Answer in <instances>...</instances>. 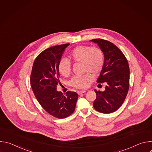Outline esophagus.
<instances>
[{"instance_id": "obj_1", "label": "esophagus", "mask_w": 152, "mask_h": 152, "mask_svg": "<svg viewBox=\"0 0 152 152\" xmlns=\"http://www.w3.org/2000/svg\"><path fill=\"white\" fill-rule=\"evenodd\" d=\"M85 92H86V91H85V90L78 91H77V94H78L79 95H80V94H83V93H85Z\"/></svg>"}]
</instances>
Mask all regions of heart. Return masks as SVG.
<instances>
[{"mask_svg": "<svg viewBox=\"0 0 152 152\" xmlns=\"http://www.w3.org/2000/svg\"><path fill=\"white\" fill-rule=\"evenodd\" d=\"M71 61L80 62L83 72H88L93 75L99 74L102 70L104 62V55L99 48L90 46H78L73 48L69 53ZM59 73L64 77L70 75L72 70L71 63L66 58H61L58 64ZM91 76L89 73L81 76H74L70 81V85L73 87L83 89L87 86Z\"/></svg>", "mask_w": 152, "mask_h": 152, "instance_id": "1", "label": "heart"}]
</instances>
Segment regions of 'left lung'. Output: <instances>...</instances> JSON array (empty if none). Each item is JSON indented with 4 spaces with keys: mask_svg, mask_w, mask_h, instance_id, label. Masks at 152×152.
I'll return each instance as SVG.
<instances>
[{
    "mask_svg": "<svg viewBox=\"0 0 152 152\" xmlns=\"http://www.w3.org/2000/svg\"><path fill=\"white\" fill-rule=\"evenodd\" d=\"M96 43L103 50L104 62L97 82L106 85L104 91H97L93 103L94 109L103 114L115 112L123 103L129 88V67L123 52L113 43L97 38Z\"/></svg>",
    "mask_w": 152,
    "mask_h": 152,
    "instance_id": "1",
    "label": "left lung"
}]
</instances>
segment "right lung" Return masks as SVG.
I'll list each match as a JSON object with an SVG mask.
<instances>
[{
  "mask_svg": "<svg viewBox=\"0 0 152 152\" xmlns=\"http://www.w3.org/2000/svg\"><path fill=\"white\" fill-rule=\"evenodd\" d=\"M70 44L55 46L41 52L33 64L31 85L39 103L54 117L64 118L75 110L78 95L67 91L66 94L56 90L60 82L58 64L63 52Z\"/></svg>",
  "mask_w": 152,
  "mask_h": 152,
  "instance_id": "1",
  "label": "right lung"
}]
</instances>
